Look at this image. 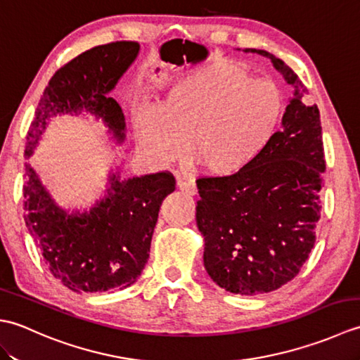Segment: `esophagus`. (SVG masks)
Here are the masks:
<instances>
[{
	"instance_id": "34e87169",
	"label": "esophagus",
	"mask_w": 360,
	"mask_h": 360,
	"mask_svg": "<svg viewBox=\"0 0 360 360\" xmlns=\"http://www.w3.org/2000/svg\"><path fill=\"white\" fill-rule=\"evenodd\" d=\"M176 186H178V188L181 190L182 193H186L188 196H193L196 195V186L193 184V182L190 181H186V179H178V182H176Z\"/></svg>"
}]
</instances>
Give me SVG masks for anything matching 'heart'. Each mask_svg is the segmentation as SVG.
<instances>
[{
  "label": "heart",
  "instance_id": "b5f03b06",
  "mask_svg": "<svg viewBox=\"0 0 360 360\" xmlns=\"http://www.w3.org/2000/svg\"><path fill=\"white\" fill-rule=\"evenodd\" d=\"M286 114L275 80L255 79L246 66L217 60L190 71L156 110H141L133 127L139 148L158 162L181 158L209 178L243 173L269 147Z\"/></svg>",
  "mask_w": 360,
  "mask_h": 360
}]
</instances>
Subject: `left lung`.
<instances>
[{
  "instance_id": "left-lung-1",
  "label": "left lung",
  "mask_w": 360,
  "mask_h": 360,
  "mask_svg": "<svg viewBox=\"0 0 360 360\" xmlns=\"http://www.w3.org/2000/svg\"><path fill=\"white\" fill-rule=\"evenodd\" d=\"M294 88L281 129L266 151L232 178L196 181V224L204 236V266L219 288L255 295L286 285L316 243L325 155L317 105L283 62L263 49Z\"/></svg>"
}]
</instances>
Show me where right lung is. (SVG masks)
<instances>
[{
	"instance_id": "obj_1",
	"label": "right lung",
	"mask_w": 360,
	"mask_h": 360,
	"mask_svg": "<svg viewBox=\"0 0 360 360\" xmlns=\"http://www.w3.org/2000/svg\"><path fill=\"white\" fill-rule=\"evenodd\" d=\"M139 49L136 41L96 46L60 68L38 102L26 136V158L32 156L49 119L65 114H93L105 122L117 142H124V112L108 94ZM108 181L106 195L89 212L70 213L53 201L34 167L26 162L22 205L27 231L53 277L74 292L133 285L150 257L160 204L176 187L168 172L127 181H120L116 172Z\"/></svg>"
}]
</instances>
